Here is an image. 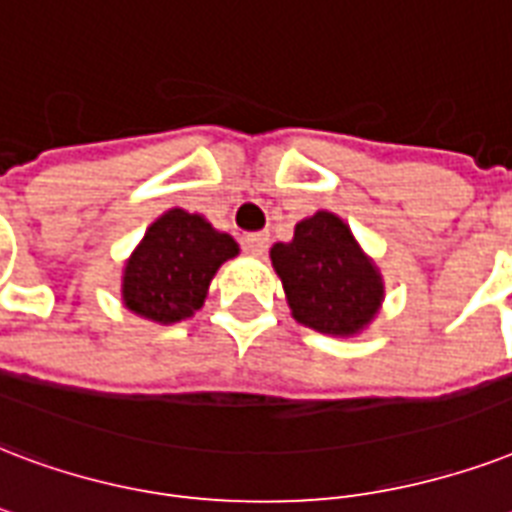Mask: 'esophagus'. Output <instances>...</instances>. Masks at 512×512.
Returning <instances> with one entry per match:
<instances>
[{
	"label": "esophagus",
	"mask_w": 512,
	"mask_h": 512,
	"mask_svg": "<svg viewBox=\"0 0 512 512\" xmlns=\"http://www.w3.org/2000/svg\"><path fill=\"white\" fill-rule=\"evenodd\" d=\"M244 249L249 255H263L268 249V233H247L244 236Z\"/></svg>",
	"instance_id": "1"
}]
</instances>
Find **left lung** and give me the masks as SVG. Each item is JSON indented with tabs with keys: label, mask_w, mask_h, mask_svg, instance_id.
<instances>
[{
	"label": "left lung",
	"mask_w": 512,
	"mask_h": 512,
	"mask_svg": "<svg viewBox=\"0 0 512 512\" xmlns=\"http://www.w3.org/2000/svg\"><path fill=\"white\" fill-rule=\"evenodd\" d=\"M271 263L292 317L325 335H351L368 325L384 284L351 230L330 212L298 222L290 244H273Z\"/></svg>",
	"instance_id": "obj_1"
}]
</instances>
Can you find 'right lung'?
I'll use <instances>...</instances> for the list:
<instances>
[{
    "instance_id": "1",
    "label": "right lung",
    "mask_w": 512,
    "mask_h": 512,
    "mask_svg": "<svg viewBox=\"0 0 512 512\" xmlns=\"http://www.w3.org/2000/svg\"><path fill=\"white\" fill-rule=\"evenodd\" d=\"M239 252L228 233L198 214L171 209L152 222L123 273V300L152 322H179L204 306L209 282Z\"/></svg>"
}]
</instances>
